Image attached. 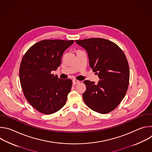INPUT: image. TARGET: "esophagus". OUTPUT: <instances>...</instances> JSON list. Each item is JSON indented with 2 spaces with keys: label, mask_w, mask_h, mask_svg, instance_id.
Masks as SVG:
<instances>
[{
  "label": "esophagus",
  "mask_w": 152,
  "mask_h": 152,
  "mask_svg": "<svg viewBox=\"0 0 152 152\" xmlns=\"http://www.w3.org/2000/svg\"><path fill=\"white\" fill-rule=\"evenodd\" d=\"M79 82H80V81L77 80V79H73V85H76V84H77Z\"/></svg>",
  "instance_id": "esophagus-1"
}]
</instances>
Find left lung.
<instances>
[{
    "label": "left lung",
    "mask_w": 152,
    "mask_h": 152,
    "mask_svg": "<svg viewBox=\"0 0 152 152\" xmlns=\"http://www.w3.org/2000/svg\"><path fill=\"white\" fill-rule=\"evenodd\" d=\"M87 52L90 66L100 80H84L83 99L92 110L107 114L118 106L126 95L129 83V67L123 50L114 42L104 38L76 40Z\"/></svg>",
    "instance_id": "obj_1"
}]
</instances>
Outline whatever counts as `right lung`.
I'll use <instances>...</instances> for the list:
<instances>
[{"instance_id": "add662e5", "label": "right lung", "mask_w": 152, "mask_h": 152, "mask_svg": "<svg viewBox=\"0 0 152 152\" xmlns=\"http://www.w3.org/2000/svg\"><path fill=\"white\" fill-rule=\"evenodd\" d=\"M74 40L44 39L31 46L21 60L19 77L28 102L38 111L52 114L65 105L72 81L52 74L61 63L64 52Z\"/></svg>"}]
</instances>
